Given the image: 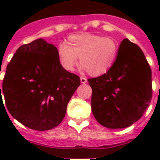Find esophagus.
Masks as SVG:
<instances>
[{
  "label": "esophagus",
  "mask_w": 160,
  "mask_h": 160,
  "mask_svg": "<svg viewBox=\"0 0 160 160\" xmlns=\"http://www.w3.org/2000/svg\"><path fill=\"white\" fill-rule=\"evenodd\" d=\"M80 82L82 83V84H85V83L87 82V79H86L85 77L81 76V77H80Z\"/></svg>",
  "instance_id": "esophagus-1"
}]
</instances>
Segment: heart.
<instances>
[{
  "label": "heart",
  "mask_w": 160,
  "mask_h": 160,
  "mask_svg": "<svg viewBox=\"0 0 160 160\" xmlns=\"http://www.w3.org/2000/svg\"><path fill=\"white\" fill-rule=\"evenodd\" d=\"M57 54L65 70H72L80 58L82 69L92 76H100L114 65L119 54V44L110 37L90 33L76 34L68 38L66 45H60Z\"/></svg>",
  "instance_id": "1"
}]
</instances>
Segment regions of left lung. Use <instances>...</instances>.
<instances>
[{
  "label": "left lung",
  "instance_id": "left-lung-1",
  "mask_svg": "<svg viewBox=\"0 0 160 160\" xmlns=\"http://www.w3.org/2000/svg\"><path fill=\"white\" fill-rule=\"evenodd\" d=\"M95 119L109 129H124L138 121L152 98V73L139 46L124 39L113 67L89 79Z\"/></svg>",
  "mask_w": 160,
  "mask_h": 160
}]
</instances>
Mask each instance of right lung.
I'll return each mask as SVG.
<instances>
[{
	"mask_svg": "<svg viewBox=\"0 0 160 160\" xmlns=\"http://www.w3.org/2000/svg\"><path fill=\"white\" fill-rule=\"evenodd\" d=\"M57 51L44 39L20 46L7 65L1 91L0 85L10 114L31 129L59 125L80 85L78 75L61 66Z\"/></svg>",
	"mask_w": 160,
	"mask_h": 160,
	"instance_id": "right-lung-1",
	"label": "right lung"
}]
</instances>
